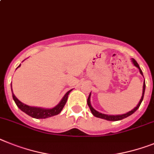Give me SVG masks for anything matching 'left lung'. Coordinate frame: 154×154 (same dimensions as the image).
I'll return each instance as SVG.
<instances>
[{"mask_svg":"<svg viewBox=\"0 0 154 154\" xmlns=\"http://www.w3.org/2000/svg\"><path fill=\"white\" fill-rule=\"evenodd\" d=\"M131 62H132L133 65L135 66H136L138 69H139V72H140V73L143 76V71H142V69H140V67H139V64H138V63H137L136 61H135V59H131ZM145 89H146V83H145V80H144V82H143V94H142V97H141L140 100H139V103H138V105L136 106L134 108V109H131V111H129V112H128V113H124V114H120V115H107V114H105V113H99V111L95 110L94 108L92 107V106H91V93H90L89 94V96L88 98V105L89 108H90V110H91V113H92L95 117H99V118H102V119H104V120H106V121H121V120H123V119L126 118V117H129L130 115L133 114V113H135V111L137 110V109H139V107L140 106L141 103H142V102H143V97H144V93H145Z\"/></svg>","mask_w":154,"mask_h":154,"instance_id":"left-lung-1","label":"left lung"}]
</instances>
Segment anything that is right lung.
Masks as SVG:
<instances>
[{"label":"right lung","mask_w":154,"mask_h":154,"mask_svg":"<svg viewBox=\"0 0 154 154\" xmlns=\"http://www.w3.org/2000/svg\"><path fill=\"white\" fill-rule=\"evenodd\" d=\"M21 66V64L17 67L19 68V66ZM16 68V69H17ZM73 89H71L69 91H67L65 94V95L63 97V99H61V101L59 102V104L55 106V107L53 108H50V109H48V108H41V107H35V106H29L28 105H26L25 103H22L21 101H19V99L15 97V95H14L13 91H12V88H11V91H12V97H13L14 101H15V104L19 107V109H21L23 112H24L25 113H26L27 115H29L30 117H33V118L36 119H45L48 118V117H53V116H55V115H58L62 110H63V107L65 106V104L66 103L67 99H68V95H69V92L72 91Z\"/></svg>","instance_id":"add662e5"}]
</instances>
